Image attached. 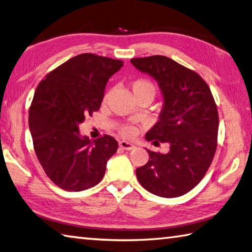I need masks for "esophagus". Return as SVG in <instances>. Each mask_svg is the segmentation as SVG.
I'll return each mask as SVG.
<instances>
[{"instance_id":"34e87169","label":"esophagus","mask_w":252,"mask_h":252,"mask_svg":"<svg viewBox=\"0 0 252 252\" xmlns=\"http://www.w3.org/2000/svg\"><path fill=\"white\" fill-rule=\"evenodd\" d=\"M119 146H120L121 149L126 150V151H130V150H132V149L134 148L133 144L129 143V142H126V141H120V142H119Z\"/></svg>"}]
</instances>
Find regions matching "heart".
Masks as SVG:
<instances>
[{
  "label": "heart",
  "mask_w": 252,
  "mask_h": 252,
  "mask_svg": "<svg viewBox=\"0 0 252 252\" xmlns=\"http://www.w3.org/2000/svg\"><path fill=\"white\" fill-rule=\"evenodd\" d=\"M130 90L135 100L139 99H149L150 101L153 100L155 94H157V88H155L154 84L151 80L146 79V78H138L133 81L130 82ZM109 98V93L103 95L102 98V102L104 103ZM120 133L126 136V138H132L135 134V129L132 126H120Z\"/></svg>",
  "instance_id": "obj_1"
}]
</instances>
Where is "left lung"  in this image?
Returning <instances> with one entry per match:
<instances>
[{
	"label": "left lung",
	"instance_id": "8db88e82",
	"mask_svg": "<svg viewBox=\"0 0 252 252\" xmlns=\"http://www.w3.org/2000/svg\"><path fill=\"white\" fill-rule=\"evenodd\" d=\"M131 63L158 80L164 97L159 120L145 139L170 144L166 154L146 150L149 162L136 168V177L150 193L178 197L203 180L213 162L219 126L216 102L197 72L171 58L155 55Z\"/></svg>",
	"mask_w": 252,
	"mask_h": 252
}]
</instances>
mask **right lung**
<instances>
[{
  "mask_svg": "<svg viewBox=\"0 0 252 252\" xmlns=\"http://www.w3.org/2000/svg\"><path fill=\"white\" fill-rule=\"evenodd\" d=\"M122 61L80 54L45 76L29 113L33 145L44 172L67 191L94 187L102 180L108 159L117 152L111 135L90 141L78 126L101 106L109 78Z\"/></svg>",
  "mask_w": 252,
  "mask_h": 252,
  "instance_id": "obj_1",
  "label": "right lung"
}]
</instances>
